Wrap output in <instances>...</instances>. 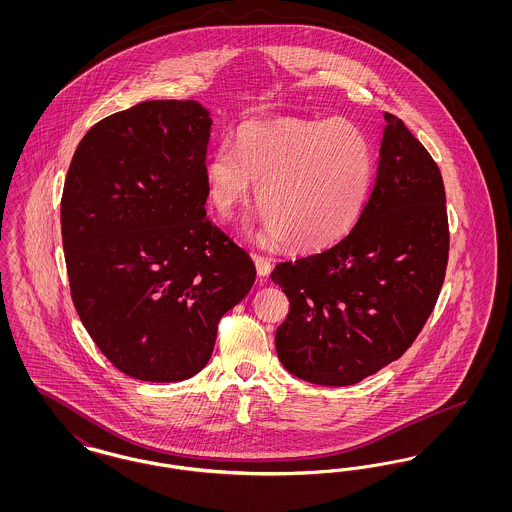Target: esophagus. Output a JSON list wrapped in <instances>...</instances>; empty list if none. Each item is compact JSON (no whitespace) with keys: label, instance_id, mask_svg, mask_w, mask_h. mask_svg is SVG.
Masks as SVG:
<instances>
[{"label":"esophagus","instance_id":"34e87169","mask_svg":"<svg viewBox=\"0 0 512 512\" xmlns=\"http://www.w3.org/2000/svg\"><path fill=\"white\" fill-rule=\"evenodd\" d=\"M253 261H255V268H257V274H259L261 278H267L268 274H270V270H272V265H270V259H267V257H263V255H253Z\"/></svg>","mask_w":512,"mask_h":512}]
</instances>
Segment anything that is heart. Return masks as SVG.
<instances>
[{
  "label": "heart",
  "mask_w": 512,
  "mask_h": 512,
  "mask_svg": "<svg viewBox=\"0 0 512 512\" xmlns=\"http://www.w3.org/2000/svg\"><path fill=\"white\" fill-rule=\"evenodd\" d=\"M372 180L365 132L345 119L247 121L211 155L205 186L213 209L232 217L249 199L261 207L263 230L297 251L341 240L359 217Z\"/></svg>",
  "instance_id": "obj_1"
}]
</instances>
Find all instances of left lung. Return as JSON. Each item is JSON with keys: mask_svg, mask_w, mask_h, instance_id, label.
I'll list each match as a JSON object with an SVG mask.
<instances>
[{"mask_svg": "<svg viewBox=\"0 0 512 512\" xmlns=\"http://www.w3.org/2000/svg\"><path fill=\"white\" fill-rule=\"evenodd\" d=\"M372 192L330 249L280 263L290 299L276 330L284 368L311 384L351 386L399 359L434 311L449 257L445 188L436 161L386 113Z\"/></svg>", "mask_w": 512, "mask_h": 512, "instance_id": "obj_1", "label": "left lung"}]
</instances>
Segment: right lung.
<instances>
[{"instance_id": "right-lung-1", "label": "right lung", "mask_w": 512, "mask_h": 512, "mask_svg": "<svg viewBox=\"0 0 512 512\" xmlns=\"http://www.w3.org/2000/svg\"><path fill=\"white\" fill-rule=\"evenodd\" d=\"M209 111L142 101L94 124L74 151L61 234L76 313L126 376L180 382L209 363L217 326L255 265L207 219Z\"/></svg>"}]
</instances>
